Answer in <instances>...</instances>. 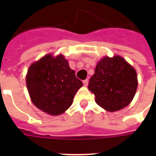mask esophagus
Instances as JSON below:
<instances>
[{"label": "esophagus", "mask_w": 156, "mask_h": 156, "mask_svg": "<svg viewBox=\"0 0 156 156\" xmlns=\"http://www.w3.org/2000/svg\"><path fill=\"white\" fill-rule=\"evenodd\" d=\"M83 85L85 86V87H87V86L88 85V79H85V80L83 81Z\"/></svg>", "instance_id": "esophagus-1"}]
</instances>
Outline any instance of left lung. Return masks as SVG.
<instances>
[{
	"mask_svg": "<svg viewBox=\"0 0 156 156\" xmlns=\"http://www.w3.org/2000/svg\"><path fill=\"white\" fill-rule=\"evenodd\" d=\"M137 87L136 70L120 56L101 59L88 85L96 104L108 112L118 111L130 104Z\"/></svg>",
	"mask_w": 156,
	"mask_h": 156,
	"instance_id": "obj_1",
	"label": "left lung"
}]
</instances>
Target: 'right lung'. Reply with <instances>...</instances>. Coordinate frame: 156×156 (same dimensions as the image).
<instances>
[{
  "mask_svg": "<svg viewBox=\"0 0 156 156\" xmlns=\"http://www.w3.org/2000/svg\"><path fill=\"white\" fill-rule=\"evenodd\" d=\"M26 82L33 104L52 116L65 112L83 86L61 54H48L34 62L28 69Z\"/></svg>",
  "mask_w": 156,
  "mask_h": 156,
  "instance_id": "1",
  "label": "right lung"
}]
</instances>
